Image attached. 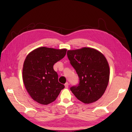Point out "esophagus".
Returning <instances> with one entry per match:
<instances>
[{
	"mask_svg": "<svg viewBox=\"0 0 132 132\" xmlns=\"http://www.w3.org/2000/svg\"><path fill=\"white\" fill-rule=\"evenodd\" d=\"M64 86H65L66 88H68L69 87V83L68 82H66L65 84H64Z\"/></svg>",
	"mask_w": 132,
	"mask_h": 132,
	"instance_id": "1",
	"label": "esophagus"
}]
</instances>
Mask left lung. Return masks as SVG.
Listing matches in <instances>:
<instances>
[{
  "instance_id": "8db88e82",
  "label": "left lung",
  "mask_w": 132,
  "mask_h": 132,
  "mask_svg": "<svg viewBox=\"0 0 132 132\" xmlns=\"http://www.w3.org/2000/svg\"><path fill=\"white\" fill-rule=\"evenodd\" d=\"M68 58L79 78L78 86L71 91L78 100L85 104L96 102L107 87L110 70L102 53L91 47L68 50Z\"/></svg>"
}]
</instances>
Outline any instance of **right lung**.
I'll use <instances>...</instances> for the list:
<instances>
[{"instance_id": "right-lung-1", "label": "right lung", "mask_w": 132, "mask_h": 132, "mask_svg": "<svg viewBox=\"0 0 132 132\" xmlns=\"http://www.w3.org/2000/svg\"><path fill=\"white\" fill-rule=\"evenodd\" d=\"M66 49L40 47L27 55L23 64V80L28 93L41 104L54 102L64 86L58 82L53 65L62 59Z\"/></svg>"}]
</instances>
